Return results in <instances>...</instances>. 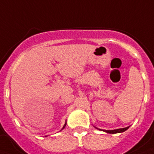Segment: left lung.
Segmentation results:
<instances>
[{"instance_id":"1","label":"left lung","mask_w":154,"mask_h":154,"mask_svg":"<svg viewBox=\"0 0 154 154\" xmlns=\"http://www.w3.org/2000/svg\"><path fill=\"white\" fill-rule=\"evenodd\" d=\"M96 128V127H95ZM129 127L127 128H119V129H114V130H102V129H99V130H102V131H105V132L109 133V134H116V133H121L125 131L126 130L128 129Z\"/></svg>"}]
</instances>
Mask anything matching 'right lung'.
<instances>
[{"mask_svg":"<svg viewBox=\"0 0 154 154\" xmlns=\"http://www.w3.org/2000/svg\"><path fill=\"white\" fill-rule=\"evenodd\" d=\"M66 123H65V125H64V126H63V128H62V130H63V128H65V127H66Z\"/></svg>","mask_w":154,"mask_h":154,"instance_id":"right-lung-1","label":"right lung"}]
</instances>
